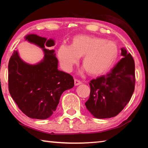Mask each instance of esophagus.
<instances>
[{
	"mask_svg": "<svg viewBox=\"0 0 148 148\" xmlns=\"http://www.w3.org/2000/svg\"><path fill=\"white\" fill-rule=\"evenodd\" d=\"M82 84L81 81H79V80L77 79H74V84L75 86H78V85H80Z\"/></svg>",
	"mask_w": 148,
	"mask_h": 148,
	"instance_id": "esophagus-1",
	"label": "esophagus"
}]
</instances>
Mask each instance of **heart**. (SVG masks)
I'll use <instances>...</instances> for the list:
<instances>
[{"instance_id":"obj_1","label":"heart","mask_w":148,"mask_h":148,"mask_svg":"<svg viewBox=\"0 0 148 148\" xmlns=\"http://www.w3.org/2000/svg\"><path fill=\"white\" fill-rule=\"evenodd\" d=\"M119 53L117 44L111 40L98 37L77 36L71 46L62 45L58 57L62 69L71 72L72 67L83 57L82 64L89 74L97 76L111 69Z\"/></svg>"}]
</instances>
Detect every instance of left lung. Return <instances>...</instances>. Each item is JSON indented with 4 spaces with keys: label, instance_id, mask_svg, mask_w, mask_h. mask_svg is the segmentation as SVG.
I'll return each instance as SVG.
<instances>
[{
    "label": "left lung",
    "instance_id": "obj_1",
    "mask_svg": "<svg viewBox=\"0 0 148 148\" xmlns=\"http://www.w3.org/2000/svg\"><path fill=\"white\" fill-rule=\"evenodd\" d=\"M123 57L106 75L89 82L90 96L85 103L87 109L96 118L116 116L130 101L135 86L134 59L124 47Z\"/></svg>",
    "mask_w": 148,
    "mask_h": 148
}]
</instances>
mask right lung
I'll list each match as a JSON object with an SVG mask.
<instances>
[{
    "label": "right lung",
    "mask_w": 148,
    "mask_h": 148,
    "mask_svg": "<svg viewBox=\"0 0 148 148\" xmlns=\"http://www.w3.org/2000/svg\"><path fill=\"white\" fill-rule=\"evenodd\" d=\"M25 38L42 49L44 59L36 64H30L14 50L8 63L9 92L27 116L46 119L56 110L62 92L74 87V81L71 75L57 69L55 50L45 47L53 46V40L34 34Z\"/></svg>",
    "instance_id": "right-lung-1"
}]
</instances>
